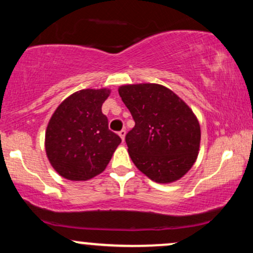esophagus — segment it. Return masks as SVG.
Listing matches in <instances>:
<instances>
[{"label":"esophagus","instance_id":"obj_1","mask_svg":"<svg viewBox=\"0 0 253 253\" xmlns=\"http://www.w3.org/2000/svg\"><path fill=\"white\" fill-rule=\"evenodd\" d=\"M119 135H120V138L123 139V141H124V139H125V135H126V129H121L120 132H119Z\"/></svg>","mask_w":253,"mask_h":253}]
</instances>
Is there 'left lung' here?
<instances>
[{
    "instance_id": "obj_1",
    "label": "left lung",
    "mask_w": 253,
    "mask_h": 253,
    "mask_svg": "<svg viewBox=\"0 0 253 253\" xmlns=\"http://www.w3.org/2000/svg\"><path fill=\"white\" fill-rule=\"evenodd\" d=\"M135 126L126 134L130 159L152 181L179 179L199 153V121L175 92L159 84H133L119 89Z\"/></svg>"
}]
</instances>
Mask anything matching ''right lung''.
I'll use <instances>...</instances> for the list:
<instances>
[{
  "instance_id": "1",
  "label": "right lung",
  "mask_w": 253,
  "mask_h": 253,
  "mask_svg": "<svg viewBox=\"0 0 253 253\" xmlns=\"http://www.w3.org/2000/svg\"><path fill=\"white\" fill-rule=\"evenodd\" d=\"M109 92L81 90L64 100L52 115L45 135L46 153L64 178L86 181L101 173L121 143L102 113Z\"/></svg>"
}]
</instances>
